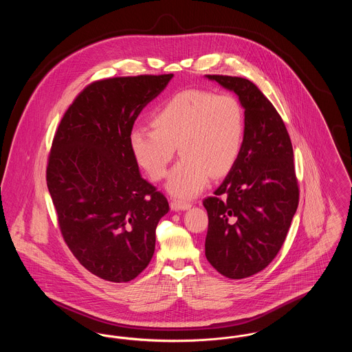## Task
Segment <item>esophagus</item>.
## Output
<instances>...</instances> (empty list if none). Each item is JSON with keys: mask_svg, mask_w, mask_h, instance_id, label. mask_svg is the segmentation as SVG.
I'll return each mask as SVG.
<instances>
[{"mask_svg": "<svg viewBox=\"0 0 352 352\" xmlns=\"http://www.w3.org/2000/svg\"><path fill=\"white\" fill-rule=\"evenodd\" d=\"M170 207L173 211H184V210H188L191 204L186 201H173L170 203Z\"/></svg>", "mask_w": 352, "mask_h": 352, "instance_id": "obj_1", "label": "esophagus"}]
</instances>
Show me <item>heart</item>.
Masks as SVG:
<instances>
[{"mask_svg": "<svg viewBox=\"0 0 352 352\" xmlns=\"http://www.w3.org/2000/svg\"><path fill=\"white\" fill-rule=\"evenodd\" d=\"M153 128L135 126L129 145L135 162L151 179L168 175L166 190L175 198L197 197L211 177L227 174L237 161L244 141V111L232 95L186 89L171 96L154 115Z\"/></svg>", "mask_w": 352, "mask_h": 352, "instance_id": "1", "label": "heart"}]
</instances>
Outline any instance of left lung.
Wrapping results in <instances>:
<instances>
[{
  "label": "left lung",
  "mask_w": 352,
  "mask_h": 352,
  "mask_svg": "<svg viewBox=\"0 0 352 352\" xmlns=\"http://www.w3.org/2000/svg\"><path fill=\"white\" fill-rule=\"evenodd\" d=\"M234 92L244 108V141L228 175L203 201L208 214L206 257L240 280L267 268L281 250L300 191L293 146L273 104L248 79L206 75Z\"/></svg>",
  "instance_id": "8db88e82"
}]
</instances>
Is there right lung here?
<instances>
[{"mask_svg": "<svg viewBox=\"0 0 352 352\" xmlns=\"http://www.w3.org/2000/svg\"><path fill=\"white\" fill-rule=\"evenodd\" d=\"M112 78L89 84L69 105L46 171L60 232L84 268L128 283L151 263L168 199L145 181L129 145L141 111L173 79Z\"/></svg>", "mask_w": 352, "mask_h": 352, "instance_id": "1", "label": "right lung"}]
</instances>
